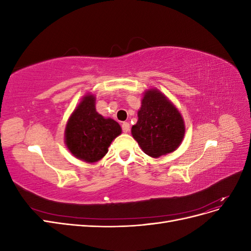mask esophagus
<instances>
[{
    "mask_svg": "<svg viewBox=\"0 0 251 251\" xmlns=\"http://www.w3.org/2000/svg\"><path fill=\"white\" fill-rule=\"evenodd\" d=\"M121 127H123V131L125 133H127L128 131H130V124H128V123H123V125H121Z\"/></svg>",
    "mask_w": 251,
    "mask_h": 251,
    "instance_id": "esophagus-1",
    "label": "esophagus"
}]
</instances>
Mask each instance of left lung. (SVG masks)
Returning a JSON list of instances; mask_svg holds the SVG:
<instances>
[{
    "mask_svg": "<svg viewBox=\"0 0 251 251\" xmlns=\"http://www.w3.org/2000/svg\"><path fill=\"white\" fill-rule=\"evenodd\" d=\"M132 135L151 157H160L176 150L184 137V121L163 94L153 89L144 94Z\"/></svg>",
    "mask_w": 251,
    "mask_h": 251,
    "instance_id": "left-lung-1",
    "label": "left lung"
}]
</instances>
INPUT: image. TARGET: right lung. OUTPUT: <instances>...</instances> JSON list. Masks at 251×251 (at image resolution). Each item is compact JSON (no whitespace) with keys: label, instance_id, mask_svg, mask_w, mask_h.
<instances>
[{"label":"right lung","instance_id":"add662e5","mask_svg":"<svg viewBox=\"0 0 251 251\" xmlns=\"http://www.w3.org/2000/svg\"><path fill=\"white\" fill-rule=\"evenodd\" d=\"M121 133L115 120L104 118L95 109V97L87 95L74 110L66 126V144L80 160L96 162L108 153L112 140Z\"/></svg>","mask_w":251,"mask_h":251}]
</instances>
